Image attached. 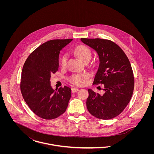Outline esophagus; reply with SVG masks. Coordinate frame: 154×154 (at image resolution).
Segmentation results:
<instances>
[{
    "instance_id": "esophagus-1",
    "label": "esophagus",
    "mask_w": 154,
    "mask_h": 154,
    "mask_svg": "<svg viewBox=\"0 0 154 154\" xmlns=\"http://www.w3.org/2000/svg\"><path fill=\"white\" fill-rule=\"evenodd\" d=\"M79 91V89L76 88H72V92H76L77 91Z\"/></svg>"
}]
</instances>
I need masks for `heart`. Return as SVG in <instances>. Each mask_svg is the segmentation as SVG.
Masks as SVG:
<instances>
[{
    "label": "heart",
    "mask_w": 154,
    "mask_h": 154,
    "mask_svg": "<svg viewBox=\"0 0 154 154\" xmlns=\"http://www.w3.org/2000/svg\"><path fill=\"white\" fill-rule=\"evenodd\" d=\"M74 53L79 57V59L82 62H85L87 60H90L92 53L90 49L88 47L84 45H80L76 47L74 50ZM67 55L64 54L60 61V65L62 67H65L67 64ZM89 78V75L87 73H78L72 75L70 78L69 81L71 83L76 85H85Z\"/></svg>",
    "instance_id": "b5f03b06"
}]
</instances>
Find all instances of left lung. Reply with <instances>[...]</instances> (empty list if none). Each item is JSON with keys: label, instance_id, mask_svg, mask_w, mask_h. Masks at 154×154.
<instances>
[{"label": "left lung", "instance_id": "8db88e82", "mask_svg": "<svg viewBox=\"0 0 154 154\" xmlns=\"http://www.w3.org/2000/svg\"><path fill=\"white\" fill-rule=\"evenodd\" d=\"M98 54L100 65L94 84H104L105 93L88 89V111L94 117L109 120L119 115L131 101L134 79L129 60L123 50L109 40L81 38Z\"/></svg>", "mask_w": 154, "mask_h": 154}]
</instances>
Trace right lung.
I'll return each mask as SVG.
<instances>
[{
	"instance_id": "add662e5",
	"label": "right lung",
	"mask_w": 154,
	"mask_h": 154,
	"mask_svg": "<svg viewBox=\"0 0 154 154\" xmlns=\"http://www.w3.org/2000/svg\"><path fill=\"white\" fill-rule=\"evenodd\" d=\"M72 40L44 43L29 55L23 66L20 84L23 98L32 112L42 119H56L67 107L71 89L65 86L55 91L50 80L51 74L58 70L60 50Z\"/></svg>"
}]
</instances>
